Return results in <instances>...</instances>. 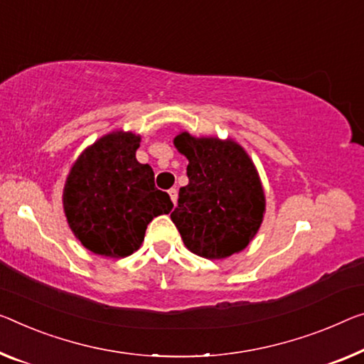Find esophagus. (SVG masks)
Masks as SVG:
<instances>
[{
  "mask_svg": "<svg viewBox=\"0 0 364 364\" xmlns=\"http://www.w3.org/2000/svg\"><path fill=\"white\" fill-rule=\"evenodd\" d=\"M169 197H171V200H172V203H177V188H171L169 190Z\"/></svg>",
  "mask_w": 364,
  "mask_h": 364,
  "instance_id": "esophagus-1",
  "label": "esophagus"
}]
</instances>
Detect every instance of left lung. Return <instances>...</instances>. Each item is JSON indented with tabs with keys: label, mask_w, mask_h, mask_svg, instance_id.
Wrapping results in <instances>:
<instances>
[{
	"label": "left lung",
	"mask_w": 364,
	"mask_h": 364,
	"mask_svg": "<svg viewBox=\"0 0 364 364\" xmlns=\"http://www.w3.org/2000/svg\"><path fill=\"white\" fill-rule=\"evenodd\" d=\"M174 146L188 159V183L178 190L171 220L190 252L221 260L247 247L265 215L259 172L234 139L181 132Z\"/></svg>",
	"instance_id": "left-lung-1"
}]
</instances>
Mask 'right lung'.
<instances>
[{"mask_svg":"<svg viewBox=\"0 0 364 364\" xmlns=\"http://www.w3.org/2000/svg\"><path fill=\"white\" fill-rule=\"evenodd\" d=\"M141 136L117 130L77 156L66 177L63 210L76 239L91 252L124 259L144 240L153 218L172 210L154 186L149 164L136 161Z\"/></svg>","mask_w":364,"mask_h":364,"instance_id":"obj_1","label":"right lung"}]
</instances>
